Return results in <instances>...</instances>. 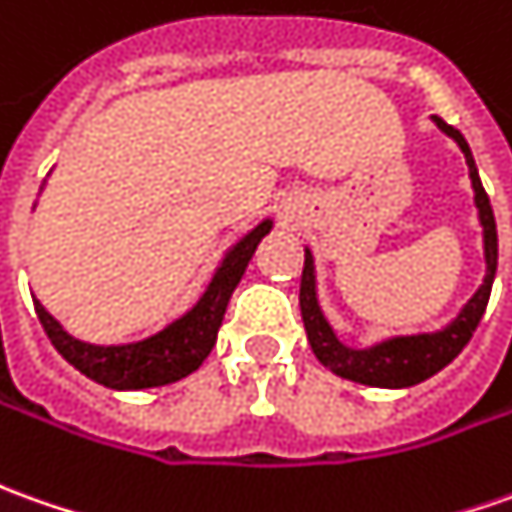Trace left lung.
<instances>
[{
	"mask_svg": "<svg viewBox=\"0 0 512 512\" xmlns=\"http://www.w3.org/2000/svg\"><path fill=\"white\" fill-rule=\"evenodd\" d=\"M437 128L448 134L460 145L465 154V165H468V176H471V187H474V204L479 212V224H482V243H485V280L476 288V294L462 305L454 322H448L443 330L434 333H417V336H392L384 342L373 344V347H347L339 342L336 330L330 328V322L319 308V297H316V271H314V255L311 249H305V269H302L300 283V311L302 322H305V333L314 356L328 367L330 373L342 375L347 381L356 384H367V387H384V389H403L415 387L420 381H426L434 373H440L448 367L454 358L460 356L462 347L471 342L479 319L485 314L490 300V288H493V277H496V263H499V238H496V218H493V207L490 198L482 187L479 170H476L471 148L454 125H448L440 117H431Z\"/></svg>",
	"mask_w": 512,
	"mask_h": 512,
	"instance_id": "1",
	"label": "left lung"
}]
</instances>
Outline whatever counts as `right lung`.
<instances>
[{"instance_id":"obj_1","label":"right lung","mask_w":512,"mask_h":512,"mask_svg":"<svg viewBox=\"0 0 512 512\" xmlns=\"http://www.w3.org/2000/svg\"><path fill=\"white\" fill-rule=\"evenodd\" d=\"M271 227H274V221L266 218L252 232H246L241 241L224 255L221 266L215 269L210 285L204 288V294L198 297L196 305L184 316H179L176 322H170L168 328H162L142 342H81V339L69 336L64 325L41 302L33 300L38 322L44 325V333L50 336L52 347L75 370H81L86 378H92L103 387L148 389L173 384V381L198 370L201 361L210 356L215 339H218V328H221L224 314H227L229 297H232L235 285L241 283L243 271L255 255L257 243L269 235Z\"/></svg>"}]
</instances>
